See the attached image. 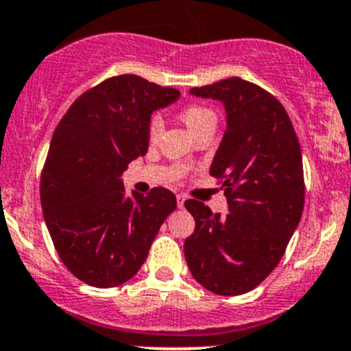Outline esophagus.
Segmentation results:
<instances>
[{"label":"esophagus","mask_w":351,"mask_h":351,"mask_svg":"<svg viewBox=\"0 0 351 351\" xmlns=\"http://www.w3.org/2000/svg\"><path fill=\"white\" fill-rule=\"evenodd\" d=\"M185 195H176V202H178V207L183 208V205H185Z\"/></svg>","instance_id":"1"}]
</instances>
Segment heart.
Masks as SVG:
<instances>
[{
  "mask_svg": "<svg viewBox=\"0 0 351 351\" xmlns=\"http://www.w3.org/2000/svg\"><path fill=\"white\" fill-rule=\"evenodd\" d=\"M180 119L182 122L189 127V130L192 134H200L210 123H215V113L210 108L204 107V105H186L180 110ZM162 122L159 117H153L149 123V137L151 141L158 139V136L161 134Z\"/></svg>",
  "mask_w": 351,
  "mask_h": 351,
  "instance_id": "obj_1",
  "label": "heart"
}]
</instances>
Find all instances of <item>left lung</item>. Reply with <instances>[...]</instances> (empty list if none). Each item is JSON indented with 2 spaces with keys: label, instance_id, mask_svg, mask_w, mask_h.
I'll return each instance as SVG.
<instances>
[{
  "label": "left lung",
  "instance_id": "left-lung-1",
  "mask_svg": "<svg viewBox=\"0 0 351 351\" xmlns=\"http://www.w3.org/2000/svg\"><path fill=\"white\" fill-rule=\"evenodd\" d=\"M190 95L224 105L226 132L210 175L222 178L229 212L185 202L195 219L185 260L202 287L241 295L275 270L299 226L306 192L300 144L280 101L250 81L229 77Z\"/></svg>",
  "mask_w": 351,
  "mask_h": 351
}]
</instances>
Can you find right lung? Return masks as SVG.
I'll use <instances>...</instances> for the list:
<instances>
[{
    "label": "right lung",
    "instance_id": "add662e5",
    "mask_svg": "<svg viewBox=\"0 0 351 351\" xmlns=\"http://www.w3.org/2000/svg\"><path fill=\"white\" fill-rule=\"evenodd\" d=\"M178 97L136 74L113 76L81 95L56 127L40 204L62 263L84 284L130 280L176 208L175 193L162 186L127 195L120 176L147 153L151 113Z\"/></svg>",
    "mask_w": 351,
    "mask_h": 351
}]
</instances>
